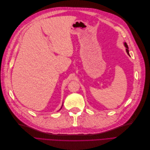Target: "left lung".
Segmentation results:
<instances>
[{
    "mask_svg": "<svg viewBox=\"0 0 150 150\" xmlns=\"http://www.w3.org/2000/svg\"><path fill=\"white\" fill-rule=\"evenodd\" d=\"M124 46H125V47H126V51L127 54L130 56V55H129V48H128V46H127V44H126V42H124Z\"/></svg>",
    "mask_w": 150,
    "mask_h": 150,
    "instance_id": "left-lung-1",
    "label": "left lung"
}]
</instances>
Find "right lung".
<instances>
[{
	"label": "right lung",
	"instance_id": "obj_1",
	"mask_svg": "<svg viewBox=\"0 0 150 150\" xmlns=\"http://www.w3.org/2000/svg\"><path fill=\"white\" fill-rule=\"evenodd\" d=\"M62 106H63V104H62V107H61V108H60V110H61V109H62Z\"/></svg>",
	"mask_w": 150,
	"mask_h": 150
}]
</instances>
